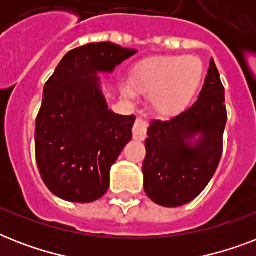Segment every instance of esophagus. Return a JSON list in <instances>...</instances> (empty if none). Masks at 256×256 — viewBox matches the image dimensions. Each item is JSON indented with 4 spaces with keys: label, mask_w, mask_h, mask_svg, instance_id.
Here are the masks:
<instances>
[{
    "label": "esophagus",
    "mask_w": 256,
    "mask_h": 256,
    "mask_svg": "<svg viewBox=\"0 0 256 256\" xmlns=\"http://www.w3.org/2000/svg\"><path fill=\"white\" fill-rule=\"evenodd\" d=\"M146 132H148V124L142 116H138L132 128V136L136 140H144L146 138Z\"/></svg>",
    "instance_id": "1"
}]
</instances>
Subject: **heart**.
<instances>
[{
  "instance_id": "obj_1",
  "label": "heart",
  "mask_w": 256,
  "mask_h": 256,
  "mask_svg": "<svg viewBox=\"0 0 256 256\" xmlns=\"http://www.w3.org/2000/svg\"><path fill=\"white\" fill-rule=\"evenodd\" d=\"M203 80V64L195 57L164 56L144 60L136 66L132 85L124 84L128 96L152 94V106L160 116L178 114L188 106Z\"/></svg>"
}]
</instances>
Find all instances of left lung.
<instances>
[{
    "mask_svg": "<svg viewBox=\"0 0 256 256\" xmlns=\"http://www.w3.org/2000/svg\"><path fill=\"white\" fill-rule=\"evenodd\" d=\"M226 122L224 88L211 58L198 100L170 120H152L148 128L142 171L152 202L183 206L204 190L222 156Z\"/></svg>",
    "mask_w": 256,
    "mask_h": 256,
    "instance_id": "left-lung-1",
    "label": "left lung"
}]
</instances>
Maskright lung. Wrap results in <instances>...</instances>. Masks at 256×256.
Segmentation results:
<instances>
[{"instance_id": "right-lung-1", "label": "right lung", "mask_w": 256, "mask_h": 256, "mask_svg": "<svg viewBox=\"0 0 256 256\" xmlns=\"http://www.w3.org/2000/svg\"><path fill=\"white\" fill-rule=\"evenodd\" d=\"M136 53L112 42L70 50L44 88L36 120V160L52 192L69 202L104 196L110 168L132 136L136 116L108 110L100 88V72Z\"/></svg>"}]
</instances>
